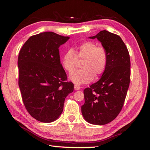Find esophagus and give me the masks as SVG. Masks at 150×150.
I'll use <instances>...</instances> for the list:
<instances>
[{"label":"esophagus","mask_w":150,"mask_h":150,"mask_svg":"<svg viewBox=\"0 0 150 150\" xmlns=\"http://www.w3.org/2000/svg\"><path fill=\"white\" fill-rule=\"evenodd\" d=\"M74 89H75V90H81L80 86L77 85V84H75V86H74Z\"/></svg>","instance_id":"34e87169"}]
</instances>
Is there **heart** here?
I'll list each match as a JSON object with an SVG mask.
<instances>
[{"mask_svg": "<svg viewBox=\"0 0 150 150\" xmlns=\"http://www.w3.org/2000/svg\"><path fill=\"white\" fill-rule=\"evenodd\" d=\"M78 59L84 60L81 64L82 69L75 70L69 76L73 83L84 84L90 83L93 78L97 79L106 69L108 62V54L103 46L91 41H86L74 51H66L62 58V65L67 71L71 72L77 64Z\"/></svg>", "mask_w": 150, "mask_h": 150, "instance_id": "1", "label": "heart"}]
</instances>
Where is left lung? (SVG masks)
I'll list each match as a JSON object with an SVG mask.
<instances>
[{
	"mask_svg": "<svg viewBox=\"0 0 150 150\" xmlns=\"http://www.w3.org/2000/svg\"><path fill=\"white\" fill-rule=\"evenodd\" d=\"M89 39H97L108 54L106 69L100 79L84 90L82 114L88 122L104 125L120 112L130 81V59L122 39L106 30Z\"/></svg>",
	"mask_w": 150,
	"mask_h": 150,
	"instance_id": "1",
	"label": "left lung"
}]
</instances>
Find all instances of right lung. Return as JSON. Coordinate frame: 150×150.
Wrapping results in <instances>:
<instances>
[{"label": "right lung", "instance_id": "1", "mask_svg": "<svg viewBox=\"0 0 150 150\" xmlns=\"http://www.w3.org/2000/svg\"><path fill=\"white\" fill-rule=\"evenodd\" d=\"M69 37L47 31L30 37L18 57V86L25 108L34 119L52 122L61 115L73 84L60 64L59 47Z\"/></svg>", "mask_w": 150, "mask_h": 150}]
</instances>
